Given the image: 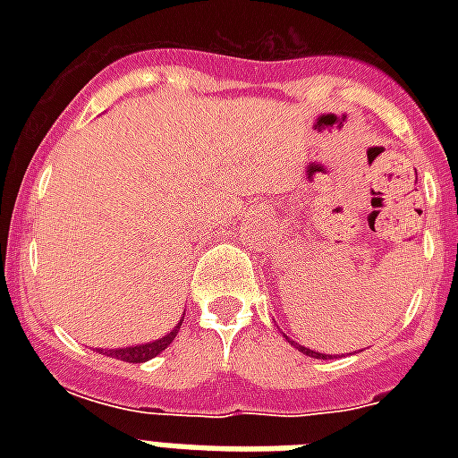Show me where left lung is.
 <instances>
[{"label": "left lung", "instance_id": "obj_1", "mask_svg": "<svg viewBox=\"0 0 458 458\" xmlns=\"http://www.w3.org/2000/svg\"><path fill=\"white\" fill-rule=\"evenodd\" d=\"M285 340L290 342V344H294V347L300 349L301 354L311 356V359H327V356H326V354H320V352H313V349H309V347H301V344H297V342H293V340H290V337H287V335H285Z\"/></svg>", "mask_w": 458, "mask_h": 458}]
</instances>
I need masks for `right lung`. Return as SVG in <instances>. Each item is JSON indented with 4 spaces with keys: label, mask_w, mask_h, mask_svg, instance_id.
Masks as SVG:
<instances>
[{
    "label": "right lung",
    "mask_w": 458,
    "mask_h": 458,
    "mask_svg": "<svg viewBox=\"0 0 458 458\" xmlns=\"http://www.w3.org/2000/svg\"><path fill=\"white\" fill-rule=\"evenodd\" d=\"M180 326H182V320H180L178 326L173 327L171 333L164 335V337H158L154 342H147V344H132V347H121V349H104L102 354L111 356V359H121V361L128 363H145L149 359H154L157 354H161L173 340H175V335H178Z\"/></svg>",
    "instance_id": "right-lung-1"
}]
</instances>
